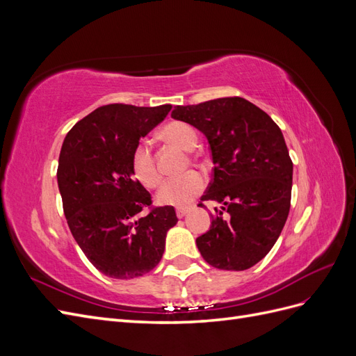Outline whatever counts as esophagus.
<instances>
[{"label":"esophagus","instance_id":"esophagus-1","mask_svg":"<svg viewBox=\"0 0 356 356\" xmlns=\"http://www.w3.org/2000/svg\"><path fill=\"white\" fill-rule=\"evenodd\" d=\"M190 212V208H178L177 209V217L178 218H182V217H186V215Z\"/></svg>","mask_w":356,"mask_h":356}]
</instances>
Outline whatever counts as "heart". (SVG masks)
<instances>
[{
  "instance_id": "heart-1",
  "label": "heart",
  "mask_w": 356,
  "mask_h": 356,
  "mask_svg": "<svg viewBox=\"0 0 356 356\" xmlns=\"http://www.w3.org/2000/svg\"><path fill=\"white\" fill-rule=\"evenodd\" d=\"M161 135L168 143L175 144L182 149H187V152L195 148L197 143L195 129L188 123L178 120L168 123L161 131ZM131 168L136 181L141 182L144 187L156 188L160 184L161 177L156 166L152 145L148 141H141L135 147L131 159ZM203 188V177L197 172H188L182 177L168 179L157 193V202L160 204H168V207H187L200 195Z\"/></svg>"
}]
</instances>
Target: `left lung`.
I'll return each mask as SVG.
<instances>
[{
  "label": "left lung",
  "mask_w": 356,
  "mask_h": 356,
  "mask_svg": "<svg viewBox=\"0 0 356 356\" xmlns=\"http://www.w3.org/2000/svg\"><path fill=\"white\" fill-rule=\"evenodd\" d=\"M172 117L199 129L212 154L213 178L200 200L222 207L196 239L203 260L221 270H246L272 250L288 218L293 161L281 129L239 96L179 105Z\"/></svg>",
  "instance_id": "left-lung-1"
}]
</instances>
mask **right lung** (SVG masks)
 I'll list each match as a JSON object with an SVG mask.
<instances>
[{
    "label": "right lung",
    "mask_w": 356,
    "mask_h": 356,
    "mask_svg": "<svg viewBox=\"0 0 356 356\" xmlns=\"http://www.w3.org/2000/svg\"><path fill=\"white\" fill-rule=\"evenodd\" d=\"M172 105H104L67 134L58 186L68 227L88 260L105 276L134 279L160 263L174 207L152 208V195L134 178L131 159L139 139ZM148 206L150 212L139 216Z\"/></svg>",
    "instance_id": "obj_1"
}]
</instances>
